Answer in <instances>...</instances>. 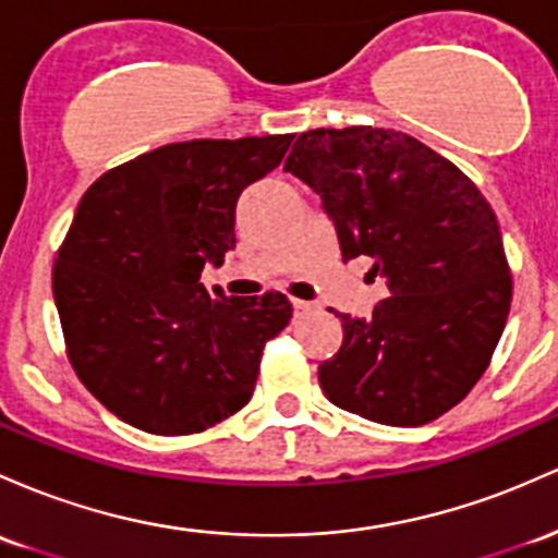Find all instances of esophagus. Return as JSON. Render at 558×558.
<instances>
[{
    "label": "esophagus",
    "instance_id": "1",
    "mask_svg": "<svg viewBox=\"0 0 558 558\" xmlns=\"http://www.w3.org/2000/svg\"><path fill=\"white\" fill-rule=\"evenodd\" d=\"M293 310H296V315H310V312L317 310V304L304 302V299H293Z\"/></svg>",
    "mask_w": 558,
    "mask_h": 558
}]
</instances>
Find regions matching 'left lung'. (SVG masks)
Masks as SVG:
<instances>
[{
	"label": "left lung",
	"instance_id": "8db88e82",
	"mask_svg": "<svg viewBox=\"0 0 558 558\" xmlns=\"http://www.w3.org/2000/svg\"><path fill=\"white\" fill-rule=\"evenodd\" d=\"M286 171L323 198L341 256H371L389 296L368 320L341 315L344 341L317 378L336 408L424 426L487 371L511 310L498 219L456 163L405 132H302Z\"/></svg>",
	"mask_w": 558,
	"mask_h": 558
}]
</instances>
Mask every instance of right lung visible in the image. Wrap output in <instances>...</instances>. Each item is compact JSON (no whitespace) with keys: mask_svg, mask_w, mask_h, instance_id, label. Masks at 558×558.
I'll list each match as a JSON object with an SVG mask.
<instances>
[{"mask_svg":"<svg viewBox=\"0 0 558 558\" xmlns=\"http://www.w3.org/2000/svg\"><path fill=\"white\" fill-rule=\"evenodd\" d=\"M291 140L161 145L82 195L54 256V304L78 381L130 426L198 434L251 400L291 302L280 291L214 299L198 278L235 248L238 195L283 161Z\"/></svg>","mask_w":558,"mask_h":558,"instance_id":"add662e5","label":"right lung"}]
</instances>
